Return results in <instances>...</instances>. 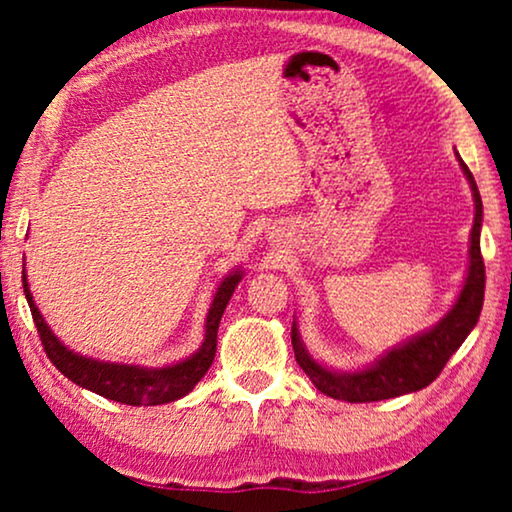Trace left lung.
I'll use <instances>...</instances> for the list:
<instances>
[{"mask_svg":"<svg viewBox=\"0 0 512 512\" xmlns=\"http://www.w3.org/2000/svg\"><path fill=\"white\" fill-rule=\"evenodd\" d=\"M459 163L473 191L475 221L471 230V249H468V254H471L468 275L457 303L431 331L417 335V338H412L401 347H394L391 352L380 356L373 366L356 370V373H335V370H328L314 361L307 354L303 340L298 335L296 321H293L291 345L293 352H296V361L321 394L338 398V401L370 403L429 387L440 375V370L445 368V363L450 361V356L461 347V342L468 338L473 326L478 324L482 300H485V263H482L480 254L482 200L471 170H468L461 158Z\"/></svg>","mask_w":512,"mask_h":512,"instance_id":"left-lung-1","label":"left lung"}]
</instances>
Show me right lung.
<instances>
[{"label":"right lung","mask_w":512,"mask_h":512,"mask_svg":"<svg viewBox=\"0 0 512 512\" xmlns=\"http://www.w3.org/2000/svg\"><path fill=\"white\" fill-rule=\"evenodd\" d=\"M242 272L237 270L233 275L223 279L216 296L212 300V307L207 312V324H205V342L202 347L188 359L172 363L165 368H144V366H128V363H109V361H97L88 359L67 349L62 342L55 338L51 328L41 317L37 305H34L30 284H27L25 270H23V291L30 305L34 326L44 345V352L55 368L60 370L67 380H72L79 387L95 391L109 401L125 403V405H163L172 403L177 398L186 396L195 384H198L205 373L212 366L216 356V333H219V324L226 310L230 296H233L235 286L240 284Z\"/></svg>","instance_id":"1"}]
</instances>
